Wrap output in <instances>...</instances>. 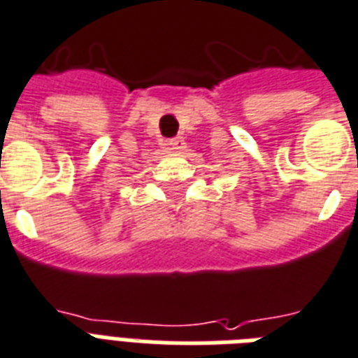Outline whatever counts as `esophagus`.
Returning a JSON list of instances; mask_svg holds the SVG:
<instances>
[{
	"instance_id": "obj_1",
	"label": "esophagus",
	"mask_w": 358,
	"mask_h": 358,
	"mask_svg": "<svg viewBox=\"0 0 358 358\" xmlns=\"http://www.w3.org/2000/svg\"><path fill=\"white\" fill-rule=\"evenodd\" d=\"M164 148L170 151V153H176V151L185 150V148H187V142H185V138H182V136H177V138L166 140Z\"/></svg>"
}]
</instances>
